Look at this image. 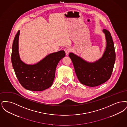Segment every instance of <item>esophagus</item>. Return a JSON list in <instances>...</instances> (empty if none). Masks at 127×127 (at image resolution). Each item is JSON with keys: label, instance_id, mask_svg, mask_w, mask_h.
Returning a JSON list of instances; mask_svg holds the SVG:
<instances>
[{"label": "esophagus", "instance_id": "esophagus-1", "mask_svg": "<svg viewBox=\"0 0 127 127\" xmlns=\"http://www.w3.org/2000/svg\"><path fill=\"white\" fill-rule=\"evenodd\" d=\"M64 50L65 51L66 55H67L68 54V53L70 52V51H71V48L70 47H67L66 48H65Z\"/></svg>", "mask_w": 127, "mask_h": 127}]
</instances>
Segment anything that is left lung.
Here are the masks:
<instances>
[{"label": "left lung", "instance_id": "left-lung-1", "mask_svg": "<svg viewBox=\"0 0 127 127\" xmlns=\"http://www.w3.org/2000/svg\"><path fill=\"white\" fill-rule=\"evenodd\" d=\"M102 31L105 36L106 47L98 60L90 62L73 53L69 54L79 81L89 87L97 86L109 80L114 65L116 54L112 36L109 31L103 29Z\"/></svg>", "mask_w": 127, "mask_h": 127}]
</instances>
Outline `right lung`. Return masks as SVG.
Wrapping results in <instances>:
<instances>
[{
  "label": "right lung",
  "mask_w": 127,
  "mask_h": 127,
  "mask_svg": "<svg viewBox=\"0 0 127 127\" xmlns=\"http://www.w3.org/2000/svg\"><path fill=\"white\" fill-rule=\"evenodd\" d=\"M19 34L18 30L12 48L11 62L16 75L25 89L36 91L45 90L53 84L56 67L60 60L65 56V52L61 50L48 55L36 64H26L21 61L19 54Z\"/></svg>",
  "instance_id": "obj_1"
}]
</instances>
